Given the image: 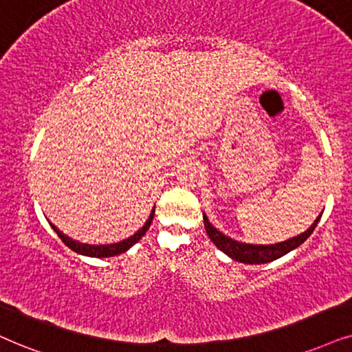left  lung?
Returning <instances> with one entry per match:
<instances>
[{
  "label": "left lung",
  "instance_id": "obj_1",
  "mask_svg": "<svg viewBox=\"0 0 352 352\" xmlns=\"http://www.w3.org/2000/svg\"><path fill=\"white\" fill-rule=\"evenodd\" d=\"M320 217H322V214L315 219L314 224L310 226L305 232L297 235V237L289 239L286 242L274 243V245H250V243H240L237 240L230 239L228 235L219 232V230H217L214 226L208 221L206 214H203V221H204V229H206L211 242L214 243L219 250L224 252L226 255H229L235 261H240V263L260 265V263H270V261L276 260V258H281L283 255H286V253L302 245V243L309 239V235L314 232V229L317 228Z\"/></svg>",
  "mask_w": 352,
  "mask_h": 352
}]
</instances>
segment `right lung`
Segmentation results:
<instances>
[{"label":"right lung","mask_w":352,"mask_h":352,"mask_svg":"<svg viewBox=\"0 0 352 352\" xmlns=\"http://www.w3.org/2000/svg\"><path fill=\"white\" fill-rule=\"evenodd\" d=\"M154 211L155 209H153V212H151L149 219L146 221V224L141 228L140 230L135 235H131V237L124 239L122 240V242L118 243H110V245H87V243H81V242H76V240L66 237L65 234H61L60 230H58L55 226L50 224L53 230L58 234V237H60L61 240H63V243L66 247H69L71 250L76 252V253H81V255H86V256H96V258H107V256H115V255H120V253L126 252L128 248H131L135 243L140 240L143 235L148 232L151 222H153V217H154Z\"/></svg>","instance_id":"1"}]
</instances>
